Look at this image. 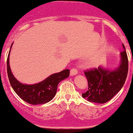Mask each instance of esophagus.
I'll return each mask as SVG.
<instances>
[{
    "instance_id": "34e87169",
    "label": "esophagus",
    "mask_w": 133,
    "mask_h": 133,
    "mask_svg": "<svg viewBox=\"0 0 133 133\" xmlns=\"http://www.w3.org/2000/svg\"><path fill=\"white\" fill-rule=\"evenodd\" d=\"M78 73V70H77V69L76 68H71V70H70V76H75V75H76Z\"/></svg>"
}]
</instances>
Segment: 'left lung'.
Here are the masks:
<instances>
[{
  "instance_id": "left-lung-1",
  "label": "left lung",
  "mask_w": 133,
  "mask_h": 133,
  "mask_svg": "<svg viewBox=\"0 0 133 133\" xmlns=\"http://www.w3.org/2000/svg\"><path fill=\"white\" fill-rule=\"evenodd\" d=\"M124 50L120 53L119 66L114 70L99 66L84 71L88 81V90L82 96L90 102L104 104L109 102L124 86L128 73V59L124 44Z\"/></svg>"
}]
</instances>
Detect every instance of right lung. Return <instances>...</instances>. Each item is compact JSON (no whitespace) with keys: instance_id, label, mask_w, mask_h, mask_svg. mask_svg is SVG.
Instances as JSON below:
<instances>
[{"instance_id":"1","label":"right lung","mask_w":133,"mask_h":133,"mask_svg":"<svg viewBox=\"0 0 133 133\" xmlns=\"http://www.w3.org/2000/svg\"><path fill=\"white\" fill-rule=\"evenodd\" d=\"M9 54L7 58V73L10 83L18 96L30 104H42L51 101L56 94L58 83L70 75V70L66 69L60 73H54L36 84H23L17 81L12 74L9 65Z\"/></svg>"}]
</instances>
